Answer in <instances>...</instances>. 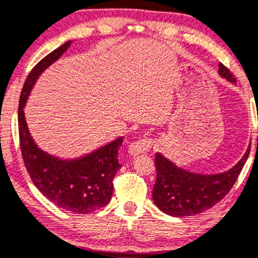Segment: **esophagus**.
<instances>
[{"instance_id": "obj_1", "label": "esophagus", "mask_w": 258, "mask_h": 258, "mask_svg": "<svg viewBox=\"0 0 258 258\" xmlns=\"http://www.w3.org/2000/svg\"><path fill=\"white\" fill-rule=\"evenodd\" d=\"M152 146V140L150 139H140V140L135 141L128 146V153L131 155L144 154L150 149Z\"/></svg>"}]
</instances>
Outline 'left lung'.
<instances>
[{"label": "left lung", "instance_id": "obj_1", "mask_svg": "<svg viewBox=\"0 0 258 258\" xmlns=\"http://www.w3.org/2000/svg\"><path fill=\"white\" fill-rule=\"evenodd\" d=\"M219 74L231 83H235L236 80L233 73L224 64H219ZM248 155L249 149L242 159L226 172L201 175L180 168L161 153H157V180L153 187V201L155 206L167 215L175 217L194 216L210 210L230 191L239 173L242 172Z\"/></svg>", "mask_w": 258, "mask_h": 258}]
</instances>
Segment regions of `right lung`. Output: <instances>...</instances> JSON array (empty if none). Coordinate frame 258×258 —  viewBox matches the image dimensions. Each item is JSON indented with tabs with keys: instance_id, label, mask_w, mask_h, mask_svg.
Wrapping results in <instances>:
<instances>
[{
	"instance_id": "add662e5",
	"label": "right lung",
	"mask_w": 258,
	"mask_h": 258,
	"mask_svg": "<svg viewBox=\"0 0 258 258\" xmlns=\"http://www.w3.org/2000/svg\"><path fill=\"white\" fill-rule=\"evenodd\" d=\"M71 41L43 57L28 74L18 112L22 157L33 184L55 206L74 213H90L104 207L113 194V178L119 169L118 150L123 138L77 159L62 161L39 149L32 139L24 117V105L34 82L47 67L71 46Z\"/></svg>"
}]
</instances>
